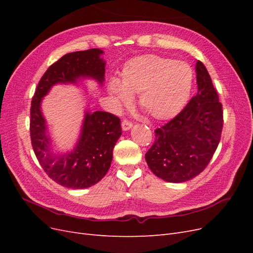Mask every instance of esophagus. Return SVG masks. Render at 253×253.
Returning a JSON list of instances; mask_svg holds the SVG:
<instances>
[{
	"label": "esophagus",
	"mask_w": 253,
	"mask_h": 253,
	"mask_svg": "<svg viewBox=\"0 0 253 253\" xmlns=\"http://www.w3.org/2000/svg\"><path fill=\"white\" fill-rule=\"evenodd\" d=\"M121 126H122V129H124V131H128V129L133 126V125H132L131 121L125 119L124 121L121 122Z\"/></svg>",
	"instance_id": "34e87169"
}]
</instances>
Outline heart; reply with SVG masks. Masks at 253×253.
<instances>
[{"instance_id": "b5f03b06", "label": "heart", "mask_w": 253, "mask_h": 253, "mask_svg": "<svg viewBox=\"0 0 253 253\" xmlns=\"http://www.w3.org/2000/svg\"><path fill=\"white\" fill-rule=\"evenodd\" d=\"M193 70L187 62L159 55L133 58L122 68L121 81L112 79L110 94L118 105H127L138 93L142 111L155 120L176 116L186 105L193 86Z\"/></svg>"}]
</instances>
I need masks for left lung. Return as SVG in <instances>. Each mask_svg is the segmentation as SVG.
Masks as SVG:
<instances>
[{
  "instance_id": "1",
  "label": "left lung",
  "mask_w": 253,
  "mask_h": 253,
  "mask_svg": "<svg viewBox=\"0 0 253 253\" xmlns=\"http://www.w3.org/2000/svg\"><path fill=\"white\" fill-rule=\"evenodd\" d=\"M197 94L177 116L155 129L145 160L157 177L185 182L202 173L216 151L223 129V106L206 66L196 63Z\"/></svg>"
}]
</instances>
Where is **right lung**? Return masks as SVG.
I'll return each instance as SVG.
<instances>
[{
	"mask_svg": "<svg viewBox=\"0 0 253 253\" xmlns=\"http://www.w3.org/2000/svg\"><path fill=\"white\" fill-rule=\"evenodd\" d=\"M102 53L99 48L66 53L44 73L33 97L30 139L35 154L48 177L66 188H88L104 177L111 167L114 147L121 135L120 119L108 112H86L74 150L57 154L51 148L41 101L58 83L76 84L81 78H91L102 85L105 73Z\"/></svg>",
	"mask_w": 253,
	"mask_h": 253,
	"instance_id": "add662e5",
	"label": "right lung"
}]
</instances>
